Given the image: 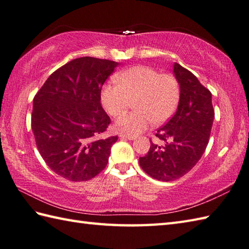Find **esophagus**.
I'll use <instances>...</instances> for the list:
<instances>
[{"label":"esophagus","instance_id":"esophagus-1","mask_svg":"<svg viewBox=\"0 0 249 249\" xmlns=\"http://www.w3.org/2000/svg\"><path fill=\"white\" fill-rule=\"evenodd\" d=\"M120 138H121V139H127V140H135L136 137H135V136H130V135L121 134V135H120Z\"/></svg>","mask_w":249,"mask_h":249}]
</instances>
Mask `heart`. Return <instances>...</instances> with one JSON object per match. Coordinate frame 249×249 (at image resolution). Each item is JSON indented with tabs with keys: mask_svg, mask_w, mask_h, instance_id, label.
I'll list each match as a JSON object with an SVG mask.
<instances>
[{
	"mask_svg": "<svg viewBox=\"0 0 249 249\" xmlns=\"http://www.w3.org/2000/svg\"><path fill=\"white\" fill-rule=\"evenodd\" d=\"M116 86L106 84L100 91V103L111 116L124 113L134 100L135 111L115 121L119 133L138 135L153 122L165 123L177 110L179 87L171 75H160L146 66H135L114 76Z\"/></svg>",
	"mask_w": 249,
	"mask_h": 249,
	"instance_id": "1",
	"label": "heart"
}]
</instances>
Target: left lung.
I'll return each mask as SVG.
<instances>
[{
    "label": "left lung",
    "mask_w": 249,
    "mask_h": 249,
    "mask_svg": "<svg viewBox=\"0 0 249 249\" xmlns=\"http://www.w3.org/2000/svg\"><path fill=\"white\" fill-rule=\"evenodd\" d=\"M173 75L179 86V100L177 112L155 135L163 145L151 141L147 154L139 158L142 170L162 182L182 178L195 167L209 143L214 121L209 89L178 63Z\"/></svg>",
    "instance_id": "8db88e82"
}]
</instances>
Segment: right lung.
<instances>
[{"label":"right lung","mask_w":249,"mask_h":249,"mask_svg":"<svg viewBox=\"0 0 249 249\" xmlns=\"http://www.w3.org/2000/svg\"><path fill=\"white\" fill-rule=\"evenodd\" d=\"M119 63L83 56L47 79L33 99L32 130L52 171L72 182L96 177L108 163L118 136L98 139L111 123L100 91Z\"/></svg>","instance_id":"obj_1"}]
</instances>
